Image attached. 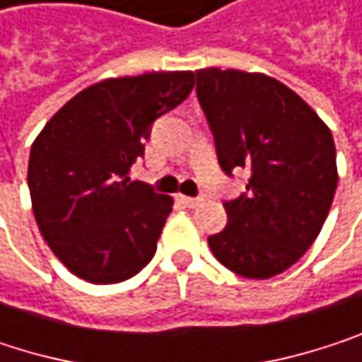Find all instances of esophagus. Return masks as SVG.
<instances>
[{
	"label": "esophagus",
	"mask_w": 362,
	"mask_h": 362,
	"mask_svg": "<svg viewBox=\"0 0 362 362\" xmlns=\"http://www.w3.org/2000/svg\"><path fill=\"white\" fill-rule=\"evenodd\" d=\"M180 204H182L185 208H197V206H202V199L199 197H180Z\"/></svg>",
	"instance_id": "1"
}]
</instances>
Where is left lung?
I'll use <instances>...</instances> for the list:
<instances>
[{"label":"left lung","instance_id":"obj_1","mask_svg":"<svg viewBox=\"0 0 362 362\" xmlns=\"http://www.w3.org/2000/svg\"><path fill=\"white\" fill-rule=\"evenodd\" d=\"M195 74L223 171H250L246 195L225 204L229 223L208 244L238 276L274 278L305 255L331 210L337 189L331 129L272 76L218 67Z\"/></svg>","mask_w":362,"mask_h":362}]
</instances>
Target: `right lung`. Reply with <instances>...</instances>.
Returning <instances> with one entry per match:
<instances>
[{
    "mask_svg": "<svg viewBox=\"0 0 362 362\" xmlns=\"http://www.w3.org/2000/svg\"><path fill=\"white\" fill-rule=\"evenodd\" d=\"M193 86V71L107 78L71 97L35 137L27 169L35 223L74 276L116 284L154 257L173 199L131 182L129 169L150 124Z\"/></svg>",
    "mask_w": 362,
    "mask_h": 362,
    "instance_id": "right-lung-1",
    "label": "right lung"
}]
</instances>
